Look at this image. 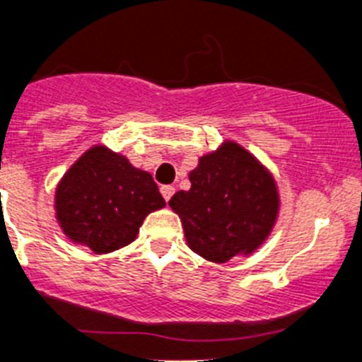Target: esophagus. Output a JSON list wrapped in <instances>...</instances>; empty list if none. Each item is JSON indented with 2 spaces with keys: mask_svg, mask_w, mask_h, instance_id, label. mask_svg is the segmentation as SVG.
Wrapping results in <instances>:
<instances>
[{
  "mask_svg": "<svg viewBox=\"0 0 362 362\" xmlns=\"http://www.w3.org/2000/svg\"><path fill=\"white\" fill-rule=\"evenodd\" d=\"M160 192H162V197H164V200L170 202V198L175 194V187L173 185H162Z\"/></svg>",
  "mask_w": 362,
  "mask_h": 362,
  "instance_id": "34e87169",
  "label": "esophagus"
}]
</instances>
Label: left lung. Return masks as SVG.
Wrapping results in <instances>:
<instances>
[{
    "label": "left lung",
    "instance_id": "1",
    "mask_svg": "<svg viewBox=\"0 0 362 362\" xmlns=\"http://www.w3.org/2000/svg\"><path fill=\"white\" fill-rule=\"evenodd\" d=\"M191 189L170 207L180 216L192 252L214 262L262 245L275 223L279 194L273 178L246 150L225 143L189 173Z\"/></svg>",
    "mask_w": 362,
    "mask_h": 362
}]
</instances>
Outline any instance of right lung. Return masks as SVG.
<instances>
[{
  "label": "right lung",
  "instance_id": "obj_1",
  "mask_svg": "<svg viewBox=\"0 0 362 362\" xmlns=\"http://www.w3.org/2000/svg\"><path fill=\"white\" fill-rule=\"evenodd\" d=\"M164 205L150 173L105 146L90 148L74 162L55 197L64 234L96 253L130 245L143 219Z\"/></svg>",
  "mask_w": 362,
  "mask_h": 362
}]
</instances>
